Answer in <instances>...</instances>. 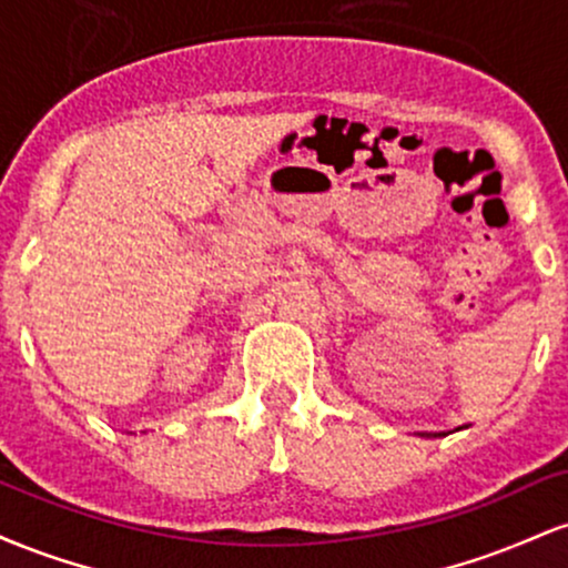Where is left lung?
<instances>
[{
    "label": "left lung",
    "mask_w": 568,
    "mask_h": 568,
    "mask_svg": "<svg viewBox=\"0 0 568 568\" xmlns=\"http://www.w3.org/2000/svg\"><path fill=\"white\" fill-rule=\"evenodd\" d=\"M443 435H448V433H433V435H429V433H422V438H443Z\"/></svg>",
    "instance_id": "8db88e82"
}]
</instances>
